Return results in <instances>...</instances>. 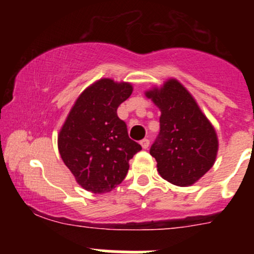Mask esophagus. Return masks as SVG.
Masks as SVG:
<instances>
[{"label": "esophagus", "mask_w": 254, "mask_h": 254, "mask_svg": "<svg viewBox=\"0 0 254 254\" xmlns=\"http://www.w3.org/2000/svg\"><path fill=\"white\" fill-rule=\"evenodd\" d=\"M139 143H141L142 148H143V149H148V147H149L150 142H149V139H148V138H143L141 142H139Z\"/></svg>", "instance_id": "34e87169"}]
</instances>
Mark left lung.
I'll use <instances>...</instances> for the list:
<instances>
[{"label":"left lung","mask_w":254,"mask_h":254,"mask_svg":"<svg viewBox=\"0 0 254 254\" xmlns=\"http://www.w3.org/2000/svg\"><path fill=\"white\" fill-rule=\"evenodd\" d=\"M145 95L161 111L160 132L150 147L160 176L174 185H192L216 159L218 142L214 127L177 80H168Z\"/></svg>","instance_id":"obj_1"}]
</instances>
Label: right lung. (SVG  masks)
<instances>
[{"label": "right lung", "instance_id": "obj_1", "mask_svg": "<svg viewBox=\"0 0 254 254\" xmlns=\"http://www.w3.org/2000/svg\"><path fill=\"white\" fill-rule=\"evenodd\" d=\"M132 93L130 83L101 78L84 89L60 131L58 149L76 182L93 193H106L129 171L142 149L127 135L117 109Z\"/></svg>", "mask_w": 254, "mask_h": 254}]
</instances>
